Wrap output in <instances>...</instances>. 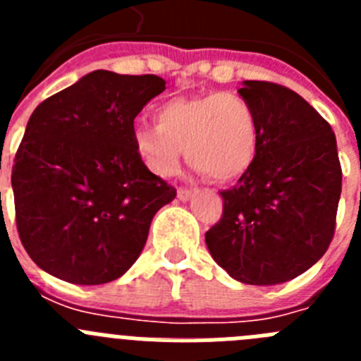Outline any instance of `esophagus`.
Here are the masks:
<instances>
[{
	"instance_id": "34e87169",
	"label": "esophagus",
	"mask_w": 361,
	"mask_h": 361,
	"mask_svg": "<svg viewBox=\"0 0 361 361\" xmlns=\"http://www.w3.org/2000/svg\"><path fill=\"white\" fill-rule=\"evenodd\" d=\"M193 193H195V190H193V188H178L177 197H178V200L186 202V200H190L191 197H193Z\"/></svg>"
}]
</instances>
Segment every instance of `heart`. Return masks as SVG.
<instances>
[{"label": "heart", "mask_w": 361, "mask_h": 361, "mask_svg": "<svg viewBox=\"0 0 361 361\" xmlns=\"http://www.w3.org/2000/svg\"><path fill=\"white\" fill-rule=\"evenodd\" d=\"M153 123L137 124L132 142L157 177L177 171L183 149L188 162L215 183L240 178L257 157V114L235 92L171 97L155 106Z\"/></svg>", "instance_id": "heart-1"}]
</instances>
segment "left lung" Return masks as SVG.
<instances>
[{"mask_svg": "<svg viewBox=\"0 0 361 361\" xmlns=\"http://www.w3.org/2000/svg\"><path fill=\"white\" fill-rule=\"evenodd\" d=\"M238 94L258 119V152L237 186L220 191L222 216L206 231L213 260L251 286L288 282L329 247L342 193L331 124L304 97L269 81Z\"/></svg>", "mask_w": 361, "mask_h": 361, "instance_id": "8db88e82", "label": "left lung"}]
</instances>
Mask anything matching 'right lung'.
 Wrapping results in <instances>:
<instances>
[{
	"label": "right lung",
	"instance_id": "right-lung-1",
	"mask_svg": "<svg viewBox=\"0 0 361 361\" xmlns=\"http://www.w3.org/2000/svg\"><path fill=\"white\" fill-rule=\"evenodd\" d=\"M164 88L152 73L95 70L34 110L12 190L19 238L41 269L99 286L139 258L153 215L177 195L132 142L133 121Z\"/></svg>",
	"mask_w": 361,
	"mask_h": 361
}]
</instances>
